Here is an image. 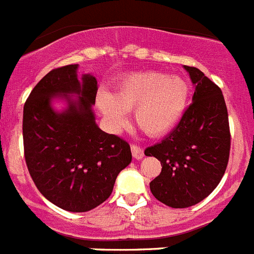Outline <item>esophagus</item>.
<instances>
[{"mask_svg": "<svg viewBox=\"0 0 254 254\" xmlns=\"http://www.w3.org/2000/svg\"><path fill=\"white\" fill-rule=\"evenodd\" d=\"M131 151H132V155H133V158H135V159L140 160L144 158V150H142L140 146H137V145H132Z\"/></svg>", "mask_w": 254, "mask_h": 254, "instance_id": "esophagus-1", "label": "esophagus"}]
</instances>
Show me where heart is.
<instances>
[{"mask_svg":"<svg viewBox=\"0 0 254 254\" xmlns=\"http://www.w3.org/2000/svg\"><path fill=\"white\" fill-rule=\"evenodd\" d=\"M190 99V86L179 75L145 71L128 75L100 94L97 108L113 128L126 123V112L133 110V123L149 136H163L181 121Z\"/></svg>","mask_w":254,"mask_h":254,"instance_id":"obj_1","label":"heart"}]
</instances>
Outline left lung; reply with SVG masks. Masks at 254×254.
<instances>
[{
	"label": "left lung",
	"mask_w": 254,
	"mask_h": 254,
	"mask_svg": "<svg viewBox=\"0 0 254 254\" xmlns=\"http://www.w3.org/2000/svg\"><path fill=\"white\" fill-rule=\"evenodd\" d=\"M195 91L192 103L166 138L145 150L160 160L150 183L153 195L172 208L198 204L224 176L230 154V129L224 95L198 68L186 66Z\"/></svg>",
	"instance_id": "obj_1"
}]
</instances>
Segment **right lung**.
Returning <instances> with one entry per match:
<instances>
[{
	"mask_svg": "<svg viewBox=\"0 0 254 254\" xmlns=\"http://www.w3.org/2000/svg\"><path fill=\"white\" fill-rule=\"evenodd\" d=\"M78 64L54 69L36 84L23 112L24 154L41 194L69 212H87L109 198L131 163L129 145L97 126L96 77ZM56 101L63 103L55 108Z\"/></svg>",
	"mask_w": 254,
	"mask_h": 254,
	"instance_id": "add662e5",
	"label": "right lung"
}]
</instances>
